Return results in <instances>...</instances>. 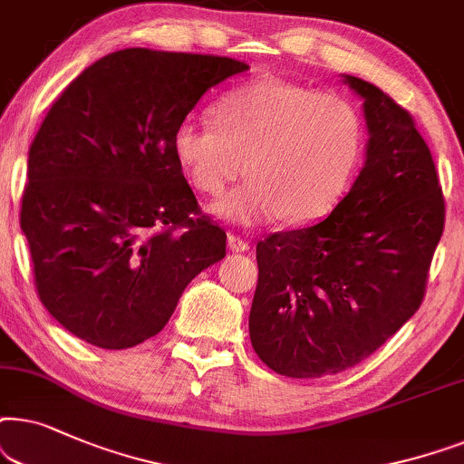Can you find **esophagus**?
<instances>
[{
  "instance_id": "obj_1",
  "label": "esophagus",
  "mask_w": 464,
  "mask_h": 464,
  "mask_svg": "<svg viewBox=\"0 0 464 464\" xmlns=\"http://www.w3.org/2000/svg\"><path fill=\"white\" fill-rule=\"evenodd\" d=\"M228 250L231 252H246L250 250V244L246 239L237 237V236H228Z\"/></svg>"
}]
</instances>
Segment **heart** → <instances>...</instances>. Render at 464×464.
Instances as JSON below:
<instances>
[{"label":"heart","mask_w":464,"mask_h":464,"mask_svg":"<svg viewBox=\"0 0 464 464\" xmlns=\"http://www.w3.org/2000/svg\"><path fill=\"white\" fill-rule=\"evenodd\" d=\"M216 127L184 121L171 138L178 168L199 193L218 197L246 180L212 214L242 227L280 216L288 225L324 218L348 193L365 148L361 114L337 92L261 78L227 92Z\"/></svg>","instance_id":"1"}]
</instances>
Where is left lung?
I'll return each instance as SVG.
<instances>
[{
  "instance_id": "obj_1",
  "label": "left lung",
  "mask_w": 464,
  "mask_h": 464,
  "mask_svg": "<svg viewBox=\"0 0 464 464\" xmlns=\"http://www.w3.org/2000/svg\"><path fill=\"white\" fill-rule=\"evenodd\" d=\"M362 99L365 165L324 220L256 244L250 342L286 378H323L365 361L422 304L443 233L429 146L407 110L343 73Z\"/></svg>"
}]
</instances>
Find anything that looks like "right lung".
I'll return each mask as SVG.
<instances>
[{
	"label": "right lung",
	"instance_id": "add662e5",
	"mask_svg": "<svg viewBox=\"0 0 464 464\" xmlns=\"http://www.w3.org/2000/svg\"><path fill=\"white\" fill-rule=\"evenodd\" d=\"M242 61L125 48L80 73L31 141L21 228L40 301L82 342L133 348L168 324L195 276L225 258L171 138Z\"/></svg>",
	"mask_w": 464,
	"mask_h": 464
}]
</instances>
